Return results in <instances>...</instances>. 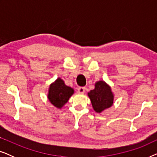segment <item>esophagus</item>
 Wrapping results in <instances>:
<instances>
[{"label": "esophagus", "mask_w": 157, "mask_h": 157, "mask_svg": "<svg viewBox=\"0 0 157 157\" xmlns=\"http://www.w3.org/2000/svg\"><path fill=\"white\" fill-rule=\"evenodd\" d=\"M86 91L85 87H78V92L79 94H84Z\"/></svg>", "instance_id": "esophagus-1"}]
</instances>
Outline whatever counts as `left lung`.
<instances>
[{"mask_svg":"<svg viewBox=\"0 0 157 157\" xmlns=\"http://www.w3.org/2000/svg\"><path fill=\"white\" fill-rule=\"evenodd\" d=\"M88 96L96 113H101L105 109L110 108L113 104L114 95L111 88L104 81L96 82L95 88L88 93Z\"/></svg>","mask_w":157,"mask_h":157,"instance_id":"1","label":"left lung"}]
</instances>
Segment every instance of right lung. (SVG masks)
I'll list each match as a JSON object with an SVG mask.
<instances>
[{
	"instance_id": "1",
	"label": "right lung",
	"mask_w": 157,
	"mask_h": 157,
	"mask_svg": "<svg viewBox=\"0 0 157 157\" xmlns=\"http://www.w3.org/2000/svg\"><path fill=\"white\" fill-rule=\"evenodd\" d=\"M74 94V89L66 86L61 78H58L49 86L48 98L51 104L58 109H61Z\"/></svg>"
}]
</instances>
